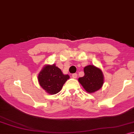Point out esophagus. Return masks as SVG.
Listing matches in <instances>:
<instances>
[{
  "mask_svg": "<svg viewBox=\"0 0 134 134\" xmlns=\"http://www.w3.org/2000/svg\"><path fill=\"white\" fill-rule=\"evenodd\" d=\"M71 76H72L73 78H75V79L76 78L77 76V73H73V74H72V75H71Z\"/></svg>",
  "mask_w": 134,
  "mask_h": 134,
  "instance_id": "1",
  "label": "esophagus"
}]
</instances>
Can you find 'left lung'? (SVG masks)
I'll return each mask as SVG.
<instances>
[{
    "label": "left lung",
    "instance_id": "8db88e82",
    "mask_svg": "<svg viewBox=\"0 0 134 134\" xmlns=\"http://www.w3.org/2000/svg\"><path fill=\"white\" fill-rule=\"evenodd\" d=\"M83 71L84 76L79 77L78 81L85 91L89 93H93L100 89L104 81L101 70L93 65H89L84 67Z\"/></svg>",
    "mask_w": 134,
    "mask_h": 134
}]
</instances>
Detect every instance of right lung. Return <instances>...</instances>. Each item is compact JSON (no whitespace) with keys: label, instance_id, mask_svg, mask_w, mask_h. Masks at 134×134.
<instances>
[{"label":"right lung","instance_id":"1","mask_svg":"<svg viewBox=\"0 0 134 134\" xmlns=\"http://www.w3.org/2000/svg\"><path fill=\"white\" fill-rule=\"evenodd\" d=\"M69 77L68 75H64L61 69L55 64L46 65L38 76V80L40 86L46 93L55 94L61 90Z\"/></svg>","mask_w":134,"mask_h":134}]
</instances>
